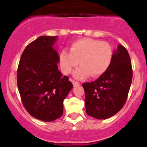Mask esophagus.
<instances>
[{
  "label": "esophagus",
  "instance_id": "34e87169",
  "mask_svg": "<svg viewBox=\"0 0 147 147\" xmlns=\"http://www.w3.org/2000/svg\"><path fill=\"white\" fill-rule=\"evenodd\" d=\"M72 83H73V85H74V87L78 86V85H80V82H76V81H74V80H73Z\"/></svg>",
  "mask_w": 147,
  "mask_h": 147
}]
</instances>
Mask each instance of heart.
Here are the masks:
<instances>
[{
  "mask_svg": "<svg viewBox=\"0 0 147 147\" xmlns=\"http://www.w3.org/2000/svg\"><path fill=\"white\" fill-rule=\"evenodd\" d=\"M113 57V49L107 42L90 38H83L73 42L70 51L62 50L59 65L65 74H69L80 62L81 67L75 72L76 78L90 75L98 78L109 69Z\"/></svg>",
  "mask_w": 147,
  "mask_h": 147,
  "instance_id": "b5f03b06",
  "label": "heart"
}]
</instances>
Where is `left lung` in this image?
<instances>
[{
	"mask_svg": "<svg viewBox=\"0 0 147 147\" xmlns=\"http://www.w3.org/2000/svg\"><path fill=\"white\" fill-rule=\"evenodd\" d=\"M132 79L129 53L119 45L109 69L96 81L82 84L87 114L96 119H106L117 113L127 101Z\"/></svg>",
	"mask_w": 147,
	"mask_h": 147,
	"instance_id": "8db88e82",
	"label": "left lung"
}]
</instances>
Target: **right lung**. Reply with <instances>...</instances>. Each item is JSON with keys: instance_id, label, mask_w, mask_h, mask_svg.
Listing matches in <instances>:
<instances>
[{"instance_id": "add662e5", "label": "right lung", "mask_w": 147, "mask_h": 147, "mask_svg": "<svg viewBox=\"0 0 147 147\" xmlns=\"http://www.w3.org/2000/svg\"><path fill=\"white\" fill-rule=\"evenodd\" d=\"M57 37L41 36L23 51L17 71L22 102L30 115L53 121L63 113V101L73 88L58 69L59 54L53 48Z\"/></svg>"}]
</instances>
